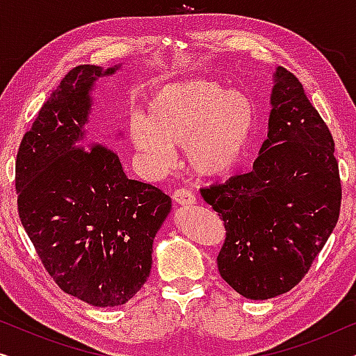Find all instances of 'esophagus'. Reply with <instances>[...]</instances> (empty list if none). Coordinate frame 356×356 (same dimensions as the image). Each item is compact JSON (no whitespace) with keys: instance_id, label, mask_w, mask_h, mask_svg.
<instances>
[{"instance_id":"1","label":"esophagus","mask_w":356,"mask_h":356,"mask_svg":"<svg viewBox=\"0 0 356 356\" xmlns=\"http://www.w3.org/2000/svg\"><path fill=\"white\" fill-rule=\"evenodd\" d=\"M173 201L181 206H191V204H196V196L188 188H179L173 193Z\"/></svg>"}]
</instances>
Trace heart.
Masks as SVG:
<instances>
[{"mask_svg":"<svg viewBox=\"0 0 356 356\" xmlns=\"http://www.w3.org/2000/svg\"><path fill=\"white\" fill-rule=\"evenodd\" d=\"M133 111L129 134L152 170L172 162L181 143L184 163L204 178L223 177L241 162L256 126L252 100L220 82L189 79L160 86Z\"/></svg>","mask_w":356,"mask_h":356,"instance_id":"heart-1","label":"heart"}]
</instances>
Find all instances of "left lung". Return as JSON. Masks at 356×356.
Returning a JSON list of instances; mask_svg holds the SVG:
<instances>
[{
    "label": "left lung",
    "mask_w": 356,
    "mask_h": 356,
    "mask_svg": "<svg viewBox=\"0 0 356 356\" xmlns=\"http://www.w3.org/2000/svg\"><path fill=\"white\" fill-rule=\"evenodd\" d=\"M274 77L269 133L252 170L201 189L227 232L218 272L251 300L300 284L332 233L342 201L327 124L298 77L282 66Z\"/></svg>",
    "instance_id": "1"
}]
</instances>
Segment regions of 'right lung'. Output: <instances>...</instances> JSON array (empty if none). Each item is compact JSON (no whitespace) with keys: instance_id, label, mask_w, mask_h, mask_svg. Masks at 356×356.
Listing matches in <instances>:
<instances>
[{"instance_id":"right-lung-1","label":"right lung","mask_w":356,"mask_h":356,"mask_svg":"<svg viewBox=\"0 0 356 356\" xmlns=\"http://www.w3.org/2000/svg\"><path fill=\"white\" fill-rule=\"evenodd\" d=\"M118 67H72L16 159L19 218L43 267L65 293L100 308L124 305L145 284L172 209L170 196L129 179L118 155L84 129L94 82Z\"/></svg>"}]
</instances>
